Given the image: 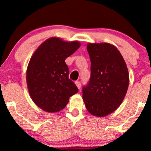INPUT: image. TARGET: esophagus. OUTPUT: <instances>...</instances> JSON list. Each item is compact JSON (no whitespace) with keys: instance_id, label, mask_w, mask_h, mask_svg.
I'll list each match as a JSON object with an SVG mask.
<instances>
[{"instance_id":"esophagus-1","label":"esophagus","mask_w":151,"mask_h":151,"mask_svg":"<svg viewBox=\"0 0 151 151\" xmlns=\"http://www.w3.org/2000/svg\"><path fill=\"white\" fill-rule=\"evenodd\" d=\"M75 84H76V85H77V88H78V89L80 90V88H81V83L79 81H76Z\"/></svg>"}]
</instances>
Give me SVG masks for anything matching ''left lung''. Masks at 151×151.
Instances as JSON below:
<instances>
[{
	"label": "left lung",
	"instance_id": "8db88e82",
	"mask_svg": "<svg viewBox=\"0 0 151 151\" xmlns=\"http://www.w3.org/2000/svg\"><path fill=\"white\" fill-rule=\"evenodd\" d=\"M91 78L83 88V99L91 115L104 117L118 109L127 92L129 75L126 62L109 43H89Z\"/></svg>",
	"mask_w": 151,
	"mask_h": 151
}]
</instances>
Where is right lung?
<instances>
[{
    "label": "right lung",
    "instance_id": "add662e5",
    "mask_svg": "<svg viewBox=\"0 0 151 151\" xmlns=\"http://www.w3.org/2000/svg\"><path fill=\"white\" fill-rule=\"evenodd\" d=\"M80 43L65 42L51 37L40 45L29 61L26 81L30 98L47 112L63 109L69 98L78 92L74 82L68 79L66 58L73 54Z\"/></svg>",
    "mask_w": 151,
    "mask_h": 151
}]
</instances>
